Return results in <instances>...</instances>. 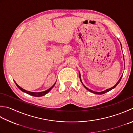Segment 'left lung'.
Segmentation results:
<instances>
[{"label": "left lung", "instance_id": "left-lung-1", "mask_svg": "<svg viewBox=\"0 0 133 133\" xmlns=\"http://www.w3.org/2000/svg\"><path fill=\"white\" fill-rule=\"evenodd\" d=\"M121 48H122V45H121ZM124 57V56H123ZM122 76H123V75H122V76L121 77V78H120V79H119V81L118 82H117V83L113 87H112V88H109V89H106V90H104V91H102V92H95V91H93V90H91V89H88V88L87 87H85V86L84 85V84H83V82H82V80H81V74H80V72H79V79H80V81H81V83H82V84L84 85V87L86 88V89H87L88 90H89V92H92V93H94V94H96V95H102V94H104V93H107V92H109V91H110L111 90H112V89H113L114 88H115L117 85H118V84H119V82H120V81H121V79H122Z\"/></svg>", "mask_w": 133, "mask_h": 133}]
</instances>
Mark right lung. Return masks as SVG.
<instances>
[{
  "instance_id": "add662e5",
  "label": "right lung",
  "mask_w": 133,
  "mask_h": 133,
  "mask_svg": "<svg viewBox=\"0 0 133 133\" xmlns=\"http://www.w3.org/2000/svg\"><path fill=\"white\" fill-rule=\"evenodd\" d=\"M14 82H15V84H16L17 87L18 88H19V89L21 90L23 92H25V93H27V94L29 95H31V96H35V97H41V96H44V95H45L46 94H47V93L49 92V91H50L52 89V88L54 87V85H55V84H56V82H55V84H54L52 86V87H51L50 88H49L48 89L46 90H45V91H43V92H30V91L26 90H25L24 89H23V88H22L21 87H20L17 84L16 82H15L14 80Z\"/></svg>"
}]
</instances>
